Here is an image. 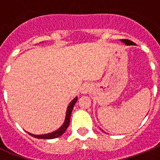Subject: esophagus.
<instances>
[{
	"mask_svg": "<svg viewBox=\"0 0 160 160\" xmlns=\"http://www.w3.org/2000/svg\"><path fill=\"white\" fill-rule=\"evenodd\" d=\"M89 90H90V87H89L87 85H85L82 88H81V90H80V91H81L82 94H87Z\"/></svg>",
	"mask_w": 160,
	"mask_h": 160,
	"instance_id": "34e87169",
	"label": "esophagus"
}]
</instances>
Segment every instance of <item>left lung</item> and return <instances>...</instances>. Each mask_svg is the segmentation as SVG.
<instances>
[{
  "instance_id": "8db88e82",
  "label": "left lung",
  "mask_w": 160,
  "mask_h": 160,
  "mask_svg": "<svg viewBox=\"0 0 160 160\" xmlns=\"http://www.w3.org/2000/svg\"><path fill=\"white\" fill-rule=\"evenodd\" d=\"M120 41L124 44H125L126 46H134V45H135L133 41H129V40H120Z\"/></svg>"
}]
</instances>
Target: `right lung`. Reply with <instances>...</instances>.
I'll return each instance as SVG.
<instances>
[{"label":"right lung","mask_w":160,"mask_h":160,"mask_svg":"<svg viewBox=\"0 0 160 160\" xmlns=\"http://www.w3.org/2000/svg\"><path fill=\"white\" fill-rule=\"evenodd\" d=\"M78 98L75 97L74 100L70 103V105H68L67 109H66V114H65V121L63 123V124L58 129H56L55 131L51 132V133H49V134H31V133H28L30 135L35 137L36 139H55V138H58L60 137V135H62L65 132V130L67 129L68 126H69V124H70V115H71V112H72V109L75 106V103L77 101Z\"/></svg>","instance_id":"add662e5"}]
</instances>
